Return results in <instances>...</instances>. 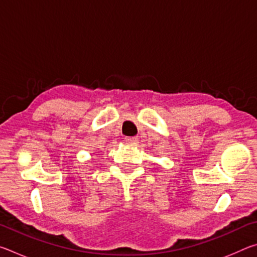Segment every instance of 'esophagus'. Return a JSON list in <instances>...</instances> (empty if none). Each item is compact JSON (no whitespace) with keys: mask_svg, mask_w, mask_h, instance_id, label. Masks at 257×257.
Segmentation results:
<instances>
[{"mask_svg":"<svg viewBox=\"0 0 257 257\" xmlns=\"http://www.w3.org/2000/svg\"><path fill=\"white\" fill-rule=\"evenodd\" d=\"M124 141L129 145H136L138 143V138L137 137H125Z\"/></svg>","mask_w":257,"mask_h":257,"instance_id":"1","label":"esophagus"}]
</instances>
